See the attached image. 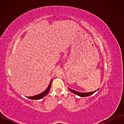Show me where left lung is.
<instances>
[{
    "label": "left lung",
    "instance_id": "1",
    "mask_svg": "<svg viewBox=\"0 0 124 124\" xmlns=\"http://www.w3.org/2000/svg\"><path fill=\"white\" fill-rule=\"evenodd\" d=\"M68 88L69 89V90L72 92L73 93H74L76 95H77L79 96L80 97H87V96H89L93 94L95 92H96L97 90L96 91H95L93 92H88V93H81V92H77V91H76L74 90H72V89H70V88L68 87Z\"/></svg>",
    "mask_w": 124,
    "mask_h": 124
}]
</instances>
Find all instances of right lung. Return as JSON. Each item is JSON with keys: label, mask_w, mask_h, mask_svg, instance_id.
Instances as JSON below:
<instances>
[{"label": "right lung", "mask_w": 124, "mask_h": 124, "mask_svg": "<svg viewBox=\"0 0 124 124\" xmlns=\"http://www.w3.org/2000/svg\"><path fill=\"white\" fill-rule=\"evenodd\" d=\"M52 80V79L51 80V82H50V83H49V85L48 87L47 88V89L45 91H44L43 92H42L41 93L38 94V95H35V96H29V97L27 96V98H29L31 100H39V99L43 98L44 96H45L46 95L48 94V93H49V91L50 90V88H51V86Z\"/></svg>", "instance_id": "obj_1"}]
</instances>
